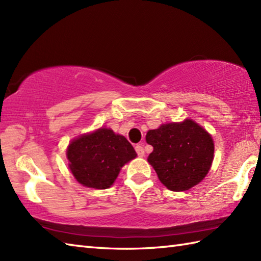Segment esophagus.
Here are the masks:
<instances>
[{"label":"esophagus","instance_id":"esophagus-1","mask_svg":"<svg viewBox=\"0 0 261 261\" xmlns=\"http://www.w3.org/2000/svg\"><path fill=\"white\" fill-rule=\"evenodd\" d=\"M136 151L139 157L145 156V150H143V148L141 146H136Z\"/></svg>","mask_w":261,"mask_h":261}]
</instances>
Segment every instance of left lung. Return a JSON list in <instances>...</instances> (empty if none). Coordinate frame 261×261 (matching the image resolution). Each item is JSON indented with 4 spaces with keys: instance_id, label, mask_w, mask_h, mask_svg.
I'll return each mask as SVG.
<instances>
[{
    "instance_id": "1",
    "label": "left lung",
    "mask_w": 261,
    "mask_h": 261,
    "mask_svg": "<svg viewBox=\"0 0 261 261\" xmlns=\"http://www.w3.org/2000/svg\"><path fill=\"white\" fill-rule=\"evenodd\" d=\"M146 141L153 147L149 164L159 180L173 192L187 191L197 185L207 175L213 162L212 137L191 119L149 130Z\"/></svg>"
}]
</instances>
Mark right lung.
Wrapping results in <instances>:
<instances>
[{
	"mask_svg": "<svg viewBox=\"0 0 261 261\" xmlns=\"http://www.w3.org/2000/svg\"><path fill=\"white\" fill-rule=\"evenodd\" d=\"M136 157L131 143L107 127L76 138L67 148L69 168L76 180L96 190L109 188L120 169Z\"/></svg>",
	"mask_w": 261,
	"mask_h": 261,
	"instance_id": "add662e5",
	"label": "right lung"
}]
</instances>
